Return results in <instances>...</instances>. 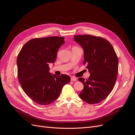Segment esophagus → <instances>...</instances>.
<instances>
[{
	"instance_id": "34e87169",
	"label": "esophagus",
	"mask_w": 135,
	"mask_h": 135,
	"mask_svg": "<svg viewBox=\"0 0 135 135\" xmlns=\"http://www.w3.org/2000/svg\"><path fill=\"white\" fill-rule=\"evenodd\" d=\"M76 80H77V79L75 77H74V76L71 77V81H76Z\"/></svg>"
}]
</instances>
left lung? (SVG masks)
<instances>
[{
    "instance_id": "8db88e82",
    "label": "left lung",
    "mask_w": 135,
    "mask_h": 135,
    "mask_svg": "<svg viewBox=\"0 0 135 135\" xmlns=\"http://www.w3.org/2000/svg\"><path fill=\"white\" fill-rule=\"evenodd\" d=\"M74 40L84 50L83 64L90 73L88 79L79 78L84 88L79 97L89 104L100 103L112 92L117 78L118 59L107 39L91 35H75Z\"/></svg>"
}]
</instances>
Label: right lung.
I'll list each match as a JSON object with an SVG mask.
<instances>
[{
	"instance_id": "right-lung-1",
	"label": "right lung",
	"mask_w": 135,
	"mask_h": 135,
	"mask_svg": "<svg viewBox=\"0 0 135 135\" xmlns=\"http://www.w3.org/2000/svg\"><path fill=\"white\" fill-rule=\"evenodd\" d=\"M64 37L35 38L22 47L17 59L19 82L23 91L36 103L51 104L59 97L64 85L70 81L68 75L51 74L49 64L54 63Z\"/></svg>"
}]
</instances>
